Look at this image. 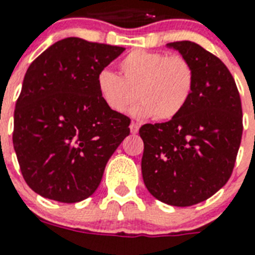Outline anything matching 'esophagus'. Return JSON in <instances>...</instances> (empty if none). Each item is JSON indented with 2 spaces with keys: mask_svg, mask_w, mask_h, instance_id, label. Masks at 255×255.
Masks as SVG:
<instances>
[{
  "mask_svg": "<svg viewBox=\"0 0 255 255\" xmlns=\"http://www.w3.org/2000/svg\"><path fill=\"white\" fill-rule=\"evenodd\" d=\"M139 124L135 123V122H132L131 124H129V129H131V133H137L139 132Z\"/></svg>",
  "mask_w": 255,
  "mask_h": 255,
  "instance_id": "esophagus-1",
  "label": "esophagus"
}]
</instances>
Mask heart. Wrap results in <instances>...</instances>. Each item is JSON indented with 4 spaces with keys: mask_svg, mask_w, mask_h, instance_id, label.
Returning a JSON list of instances; mask_svg holds the SVG:
<instances>
[{
    "mask_svg": "<svg viewBox=\"0 0 255 255\" xmlns=\"http://www.w3.org/2000/svg\"><path fill=\"white\" fill-rule=\"evenodd\" d=\"M119 67L122 77L107 69L96 77L100 98L114 112H123L137 98L131 110L135 118L169 120L184 110L193 92V67L181 55L133 50Z\"/></svg>",
    "mask_w": 255,
    "mask_h": 255,
    "instance_id": "1",
    "label": "heart"
}]
</instances>
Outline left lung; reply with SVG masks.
Returning <instances> with one entry per match:
<instances>
[{"label":"left lung","mask_w":255,"mask_h":255,"mask_svg":"<svg viewBox=\"0 0 255 255\" xmlns=\"http://www.w3.org/2000/svg\"><path fill=\"white\" fill-rule=\"evenodd\" d=\"M190 62L194 87L180 114L144 124L141 173L148 192L172 206L196 205L225 185L242 137L237 86L221 59L190 41L168 43Z\"/></svg>","instance_id":"obj_1"}]
</instances>
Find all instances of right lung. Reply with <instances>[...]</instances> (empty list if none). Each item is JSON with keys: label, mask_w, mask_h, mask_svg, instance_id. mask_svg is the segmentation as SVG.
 Returning a JSON list of instances; mask_svg holds the SVG:
<instances>
[{"label": "right lung", "mask_w": 255, "mask_h": 255, "mask_svg": "<svg viewBox=\"0 0 255 255\" xmlns=\"http://www.w3.org/2000/svg\"><path fill=\"white\" fill-rule=\"evenodd\" d=\"M70 37L26 71L14 110L13 145L26 184L73 204L99 186L106 164L129 135L131 120L104 104L96 77L124 51Z\"/></svg>", "instance_id": "right-lung-1"}]
</instances>
